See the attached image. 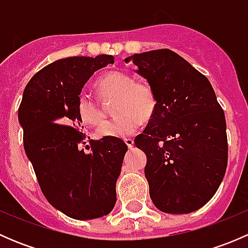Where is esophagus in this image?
<instances>
[{"label": "esophagus", "mask_w": 248, "mask_h": 248, "mask_svg": "<svg viewBox=\"0 0 248 248\" xmlns=\"http://www.w3.org/2000/svg\"><path fill=\"white\" fill-rule=\"evenodd\" d=\"M124 142H126V145L128 146V149H132V147H133V145H134V140L131 139V138L124 139Z\"/></svg>", "instance_id": "34e87169"}]
</instances>
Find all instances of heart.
I'll return each mask as SVG.
<instances>
[{"label": "heart", "mask_w": 248, "mask_h": 248, "mask_svg": "<svg viewBox=\"0 0 248 248\" xmlns=\"http://www.w3.org/2000/svg\"><path fill=\"white\" fill-rule=\"evenodd\" d=\"M102 99H115L114 112L119 116L102 124L97 131L102 138H127L139 128L141 122L154 117L157 110V96L154 87L144 80H136L131 73L112 71L97 82ZM77 114L80 121L89 126H98L104 121L103 108L89 94H79Z\"/></svg>", "instance_id": "b5f03b06"}]
</instances>
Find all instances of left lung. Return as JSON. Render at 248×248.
Masks as SVG:
<instances>
[{
	"mask_svg": "<svg viewBox=\"0 0 248 248\" xmlns=\"http://www.w3.org/2000/svg\"><path fill=\"white\" fill-rule=\"evenodd\" d=\"M154 87L157 110L134 142L147 157L155 206L189 214L218 189L228 163L226 117L207 78L169 49L124 59Z\"/></svg>",
	"mask_w": 248,
	"mask_h": 248,
	"instance_id": "left-lung-1",
	"label": "left lung"
}]
</instances>
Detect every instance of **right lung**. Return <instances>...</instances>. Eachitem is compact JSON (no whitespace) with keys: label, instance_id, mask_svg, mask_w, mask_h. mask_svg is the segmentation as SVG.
<instances>
[{"label":"right lung","instance_id":"right-lung-1","mask_svg":"<svg viewBox=\"0 0 248 248\" xmlns=\"http://www.w3.org/2000/svg\"><path fill=\"white\" fill-rule=\"evenodd\" d=\"M109 63H114L111 55L67 57L47 64L26 85L17 112L25 152L46 201L80 221L114 209L128 149L119 138L92 142L90 154L80 147L86 136L77 114L78 97L90 78Z\"/></svg>","mask_w":248,"mask_h":248}]
</instances>
